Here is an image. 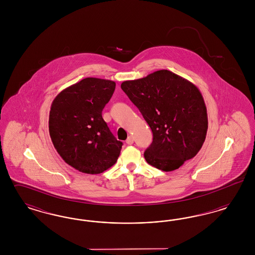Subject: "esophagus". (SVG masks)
<instances>
[{"mask_svg":"<svg viewBox=\"0 0 255 255\" xmlns=\"http://www.w3.org/2000/svg\"><path fill=\"white\" fill-rule=\"evenodd\" d=\"M126 143H127V144H129V145L133 144V137L132 135H129V136H128V138H127V140H126Z\"/></svg>","mask_w":255,"mask_h":255,"instance_id":"obj_1","label":"esophagus"}]
</instances>
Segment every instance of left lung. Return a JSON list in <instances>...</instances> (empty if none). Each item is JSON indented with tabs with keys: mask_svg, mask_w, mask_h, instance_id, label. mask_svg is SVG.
<instances>
[{
	"mask_svg": "<svg viewBox=\"0 0 255 255\" xmlns=\"http://www.w3.org/2000/svg\"><path fill=\"white\" fill-rule=\"evenodd\" d=\"M153 133L146 161L159 170L178 169L194 158L206 139L208 122L200 90L167 70L122 83Z\"/></svg>",
	"mask_w": 255,
	"mask_h": 255,
	"instance_id": "8db88e82",
	"label": "left lung"
}]
</instances>
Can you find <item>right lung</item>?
<instances>
[{"label":"right lung","mask_w":255,"mask_h":255,"mask_svg":"<svg viewBox=\"0 0 255 255\" xmlns=\"http://www.w3.org/2000/svg\"><path fill=\"white\" fill-rule=\"evenodd\" d=\"M115 89L112 80L87 77L63 90L51 103V141L65 162L82 173H102L120 157L122 142L102 118Z\"/></svg>","instance_id":"add662e5"}]
</instances>
